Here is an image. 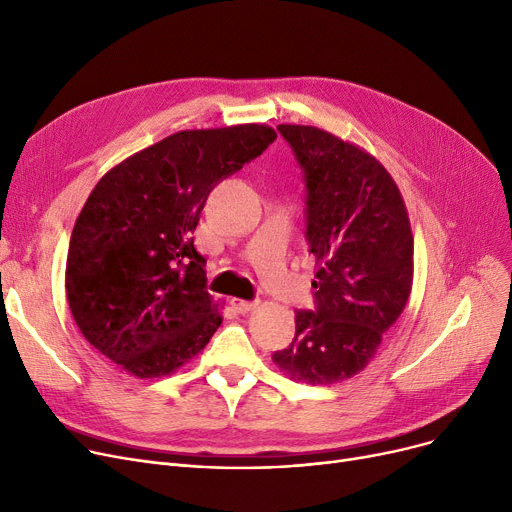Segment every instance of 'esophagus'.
Returning a JSON list of instances; mask_svg holds the SVG:
<instances>
[{
	"label": "esophagus",
	"mask_w": 512,
	"mask_h": 512,
	"mask_svg": "<svg viewBox=\"0 0 512 512\" xmlns=\"http://www.w3.org/2000/svg\"><path fill=\"white\" fill-rule=\"evenodd\" d=\"M230 305H232V309L238 311V313H249V311H253L259 303H257V301H245V299H232Z\"/></svg>",
	"instance_id": "esophagus-1"
}]
</instances>
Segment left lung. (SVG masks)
<instances>
[{
  "label": "left lung",
  "mask_w": 512,
  "mask_h": 512,
  "mask_svg": "<svg viewBox=\"0 0 512 512\" xmlns=\"http://www.w3.org/2000/svg\"><path fill=\"white\" fill-rule=\"evenodd\" d=\"M307 186V240L315 257V311L274 363L311 386L363 371L405 309L413 286L409 213L388 170L365 149L315 126L280 124Z\"/></svg>",
  "instance_id": "8db88e82"
}]
</instances>
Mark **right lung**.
<instances>
[{
  "mask_svg": "<svg viewBox=\"0 0 512 512\" xmlns=\"http://www.w3.org/2000/svg\"><path fill=\"white\" fill-rule=\"evenodd\" d=\"M274 141L265 124L180 130L95 184L70 236L66 297L101 355L147 380L203 351L222 315L193 232L213 186Z\"/></svg>",
  "mask_w": 512,
  "mask_h": 512,
  "instance_id": "obj_1",
  "label": "right lung"
}]
</instances>
